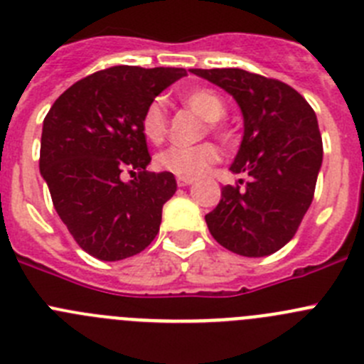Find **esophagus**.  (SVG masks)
Segmentation results:
<instances>
[{
    "mask_svg": "<svg viewBox=\"0 0 364 364\" xmlns=\"http://www.w3.org/2000/svg\"><path fill=\"white\" fill-rule=\"evenodd\" d=\"M176 183H178L179 186H188L190 183H193L192 178H178L176 179Z\"/></svg>",
    "mask_w": 364,
    "mask_h": 364,
    "instance_id": "1",
    "label": "esophagus"
}]
</instances>
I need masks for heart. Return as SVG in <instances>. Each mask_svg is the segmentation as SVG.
I'll list each match as a JSON object with an SVG mask.
<instances>
[{"label":"heart","instance_id":"1","mask_svg":"<svg viewBox=\"0 0 364 364\" xmlns=\"http://www.w3.org/2000/svg\"><path fill=\"white\" fill-rule=\"evenodd\" d=\"M179 100L188 109L196 111L206 120V129L212 134L219 136L220 140L232 138V129L223 117L226 114V102L217 91L208 87H193L179 95ZM140 131L145 140L152 145L165 141L168 134V114H166L165 102L154 98L147 104L140 118ZM220 152L217 145L205 141L193 147H171L159 152L154 158L156 166L163 172L179 176V178H193L206 172L215 161H219Z\"/></svg>","mask_w":364,"mask_h":364}]
</instances>
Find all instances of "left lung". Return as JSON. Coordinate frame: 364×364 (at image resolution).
Wrapping results in <instances>:
<instances>
[{"mask_svg":"<svg viewBox=\"0 0 364 364\" xmlns=\"http://www.w3.org/2000/svg\"><path fill=\"white\" fill-rule=\"evenodd\" d=\"M233 95L244 138L232 165L247 181L226 185L205 219L213 239L242 257H266L294 237L314 198L323 144L316 113L289 84L239 68L190 70Z\"/></svg>","mask_w":364,"mask_h":364,"instance_id":"1","label":"left lung"}]
</instances>
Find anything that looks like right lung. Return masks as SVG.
<instances>
[{
  "instance_id": "right-lung-1",
  "label": "right lung",
  "mask_w": 364,
  "mask_h": 364,
  "mask_svg": "<svg viewBox=\"0 0 364 364\" xmlns=\"http://www.w3.org/2000/svg\"><path fill=\"white\" fill-rule=\"evenodd\" d=\"M185 68L113 66L68 87L43 122L39 168L68 232L98 260H124L154 240L176 192L171 172H149L140 118ZM129 171L135 179L121 181Z\"/></svg>"
}]
</instances>
